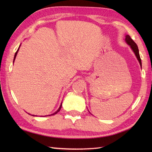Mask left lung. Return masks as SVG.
Returning <instances> with one entry per match:
<instances>
[{
    "label": "left lung",
    "instance_id": "left-lung-1",
    "mask_svg": "<svg viewBox=\"0 0 152 152\" xmlns=\"http://www.w3.org/2000/svg\"><path fill=\"white\" fill-rule=\"evenodd\" d=\"M126 43H127L129 46H130L131 50L133 51L134 53L135 54V56H136L137 59L138 61V62H139L140 66H142V62H141V59H140V55H139V50H138V48L137 44L134 42L131 39V38L130 37L129 35L127 34L125 36V39Z\"/></svg>",
    "mask_w": 152,
    "mask_h": 152
}]
</instances>
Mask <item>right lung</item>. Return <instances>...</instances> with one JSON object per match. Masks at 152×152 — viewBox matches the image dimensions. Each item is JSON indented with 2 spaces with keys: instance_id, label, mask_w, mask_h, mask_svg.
<instances>
[{
  "instance_id": "obj_1",
  "label": "right lung",
  "mask_w": 152,
  "mask_h": 152,
  "mask_svg": "<svg viewBox=\"0 0 152 152\" xmlns=\"http://www.w3.org/2000/svg\"><path fill=\"white\" fill-rule=\"evenodd\" d=\"M19 48H20V46H19V47L18 48V50H17V51H16L15 52V56H14V61H13V63H14V61H15V57H16V56H17V54H18V51H19ZM61 106H62V102H61V105H60V106H59V108H58V110H57L56 112H54L53 114H51V115H54V114H56L57 112H59V111H60V110H61ZM31 115V114H30ZM42 115V116H50V115ZM33 115L34 116V115Z\"/></svg>"
}]
</instances>
